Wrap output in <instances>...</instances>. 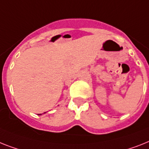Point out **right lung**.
<instances>
[{
	"label": "right lung",
	"mask_w": 149,
	"mask_h": 149,
	"mask_svg": "<svg viewBox=\"0 0 149 149\" xmlns=\"http://www.w3.org/2000/svg\"><path fill=\"white\" fill-rule=\"evenodd\" d=\"M39 115H41V114H39Z\"/></svg>",
	"instance_id": "obj_1"
}]
</instances>
